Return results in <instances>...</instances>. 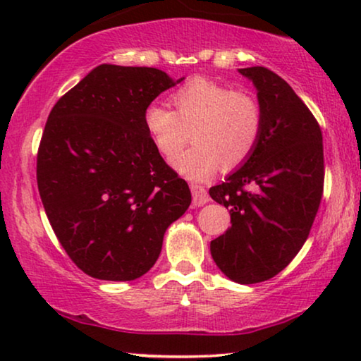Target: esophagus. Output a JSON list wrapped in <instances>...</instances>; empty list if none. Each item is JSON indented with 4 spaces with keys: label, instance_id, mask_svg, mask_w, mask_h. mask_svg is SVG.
Segmentation results:
<instances>
[{
    "label": "esophagus",
    "instance_id": "esophagus-1",
    "mask_svg": "<svg viewBox=\"0 0 361 361\" xmlns=\"http://www.w3.org/2000/svg\"><path fill=\"white\" fill-rule=\"evenodd\" d=\"M190 190H192V200H194V205H205L207 202L210 200L209 194H207V190L204 187L199 185V184H190Z\"/></svg>",
    "mask_w": 361,
    "mask_h": 361
}]
</instances>
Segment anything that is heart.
<instances>
[{
    "label": "heart",
    "mask_w": 361,
    "mask_h": 361,
    "mask_svg": "<svg viewBox=\"0 0 361 361\" xmlns=\"http://www.w3.org/2000/svg\"><path fill=\"white\" fill-rule=\"evenodd\" d=\"M176 110L146 106L142 121L156 149L171 157L192 135L195 145L172 157V166L190 179L205 180L220 164L235 167L253 154L263 135V106L253 93L224 83L192 78L172 93Z\"/></svg>",
    "instance_id": "b5f03b06"
}]
</instances>
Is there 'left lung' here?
Returning a JSON list of instances; mask_svg holds the SVG:
<instances>
[{
	"instance_id": "obj_1",
	"label": "left lung",
	"mask_w": 361,
	"mask_h": 361,
	"mask_svg": "<svg viewBox=\"0 0 361 361\" xmlns=\"http://www.w3.org/2000/svg\"><path fill=\"white\" fill-rule=\"evenodd\" d=\"M238 72L258 90L264 128L243 166L210 189L231 216L210 253L226 278L255 284L281 273L307 240L324 192V146L317 120L284 78L266 67Z\"/></svg>"
}]
</instances>
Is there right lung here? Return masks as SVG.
I'll list each match as a JSON object with an SVG mask.
<instances>
[{"instance_id":"add662e5","label":"right lung","mask_w":361,"mask_h":361,"mask_svg":"<svg viewBox=\"0 0 361 361\" xmlns=\"http://www.w3.org/2000/svg\"><path fill=\"white\" fill-rule=\"evenodd\" d=\"M182 80L102 63L51 110L37 151L39 194L62 248L92 278H141L159 258L167 226L189 209V185L142 121L146 106Z\"/></svg>"}]
</instances>
